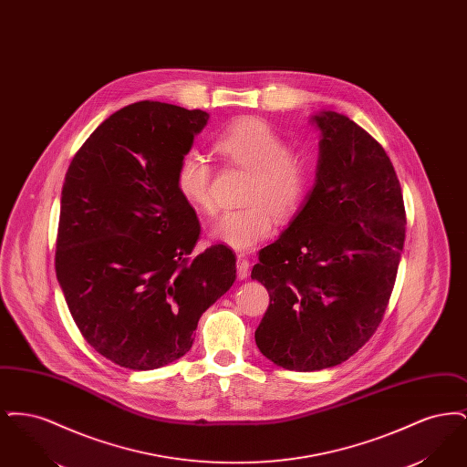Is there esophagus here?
<instances>
[{"label": "esophagus", "instance_id": "esophagus-1", "mask_svg": "<svg viewBox=\"0 0 467 467\" xmlns=\"http://www.w3.org/2000/svg\"><path fill=\"white\" fill-rule=\"evenodd\" d=\"M236 271H238V276L244 280L250 273V261L244 254H238V259H236Z\"/></svg>", "mask_w": 467, "mask_h": 467}]
</instances>
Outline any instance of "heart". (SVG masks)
Wrapping results in <instances>:
<instances>
[{"label":"heart","mask_w":467,"mask_h":467,"mask_svg":"<svg viewBox=\"0 0 467 467\" xmlns=\"http://www.w3.org/2000/svg\"><path fill=\"white\" fill-rule=\"evenodd\" d=\"M213 149L225 162L248 171L244 182L246 206L229 210L212 229V236L236 250H250L275 231V217L289 221L308 194L310 159L290 149L289 140L263 119H240L225 126L213 140ZM213 170L208 159L187 150L178 157L173 182L178 194L201 213H213Z\"/></svg>","instance_id":"heart-1"}]
</instances>
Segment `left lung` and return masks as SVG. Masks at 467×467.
<instances>
[{
	"label": "left lung",
	"instance_id": "left-lung-1",
	"mask_svg": "<svg viewBox=\"0 0 467 467\" xmlns=\"http://www.w3.org/2000/svg\"><path fill=\"white\" fill-rule=\"evenodd\" d=\"M315 122L322 131L317 183L252 267L269 294L255 343L290 371L337 366L377 333L406 238L400 183L383 147L336 111Z\"/></svg>",
	"mask_w": 467,
	"mask_h": 467
}]
</instances>
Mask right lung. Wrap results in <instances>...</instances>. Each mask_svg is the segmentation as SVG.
Returning a JSON list of instances; mask_svg holds the SVG:
<instances>
[{
	"label": "right lung",
	"mask_w": 467,
	"mask_h": 467,
	"mask_svg": "<svg viewBox=\"0 0 467 467\" xmlns=\"http://www.w3.org/2000/svg\"><path fill=\"white\" fill-rule=\"evenodd\" d=\"M208 120L202 110L138 101L101 122L71 159L56 275L90 347L147 371L185 356L202 311L236 280V255L212 244L173 171Z\"/></svg>",
	"instance_id": "obj_1"
}]
</instances>
